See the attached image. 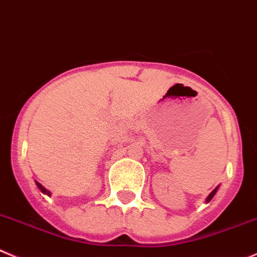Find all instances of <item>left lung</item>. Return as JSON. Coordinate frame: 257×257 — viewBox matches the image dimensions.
<instances>
[{"mask_svg": "<svg viewBox=\"0 0 257 257\" xmlns=\"http://www.w3.org/2000/svg\"><path fill=\"white\" fill-rule=\"evenodd\" d=\"M215 191H217V188H215V189H214V190H213V191H212V193H210V194H209V195H208V198H207V200H208V201H209V200H210V199H212V198H213V196H214Z\"/></svg>", "mask_w": 257, "mask_h": 257, "instance_id": "8db88e82", "label": "left lung"}]
</instances>
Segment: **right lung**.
Returning <instances> with one entry per match:
<instances>
[{
	"mask_svg": "<svg viewBox=\"0 0 257 257\" xmlns=\"http://www.w3.org/2000/svg\"><path fill=\"white\" fill-rule=\"evenodd\" d=\"M37 186H38V188H39V189H40V191H42V193H43V194H47V195H50V191H49V190H47V189H45V188H44V186H43V185H42V184L37 183Z\"/></svg>",
	"mask_w": 257,
	"mask_h": 257,
	"instance_id": "right-lung-1",
	"label": "right lung"
}]
</instances>
